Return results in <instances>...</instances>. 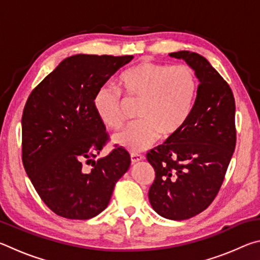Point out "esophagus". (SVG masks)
<instances>
[{
    "label": "esophagus",
    "mask_w": 260,
    "mask_h": 260,
    "mask_svg": "<svg viewBox=\"0 0 260 260\" xmlns=\"http://www.w3.org/2000/svg\"><path fill=\"white\" fill-rule=\"evenodd\" d=\"M143 156L140 155V153H131V161L132 164H136V162H139L143 159Z\"/></svg>",
    "instance_id": "34e87169"
}]
</instances>
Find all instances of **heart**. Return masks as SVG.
<instances>
[{
  "label": "heart",
  "mask_w": 260,
  "mask_h": 260,
  "mask_svg": "<svg viewBox=\"0 0 260 260\" xmlns=\"http://www.w3.org/2000/svg\"><path fill=\"white\" fill-rule=\"evenodd\" d=\"M120 85L127 98L141 101L134 122L113 136L114 143L131 152L150 147L161 135L169 138L183 128L192 112L199 81L193 70L144 60L122 74ZM93 105L101 121L117 129L126 120L125 99L120 90L104 85L96 91Z\"/></svg>",
  "instance_id": "1"
}]
</instances>
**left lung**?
Listing matches in <instances>:
<instances>
[{
    "label": "left lung",
    "instance_id": "1",
    "mask_svg": "<svg viewBox=\"0 0 260 260\" xmlns=\"http://www.w3.org/2000/svg\"><path fill=\"white\" fill-rule=\"evenodd\" d=\"M170 56L186 61L200 85L187 124L147 153L156 175L149 201L161 217L184 220L212 203L225 179L236 146L235 100L203 56L186 50Z\"/></svg>",
    "mask_w": 260,
    "mask_h": 260
}]
</instances>
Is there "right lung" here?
<instances>
[{
	"label": "right lung",
	"instance_id": "right-lung-1",
	"mask_svg": "<svg viewBox=\"0 0 260 260\" xmlns=\"http://www.w3.org/2000/svg\"><path fill=\"white\" fill-rule=\"evenodd\" d=\"M132 59L68 57L28 96L21 117L23 165L41 200L60 217L86 220L102 212L128 170L125 149L94 159L109 135L93 101L99 88Z\"/></svg>",
	"mask_w": 260,
	"mask_h": 260
}]
</instances>
